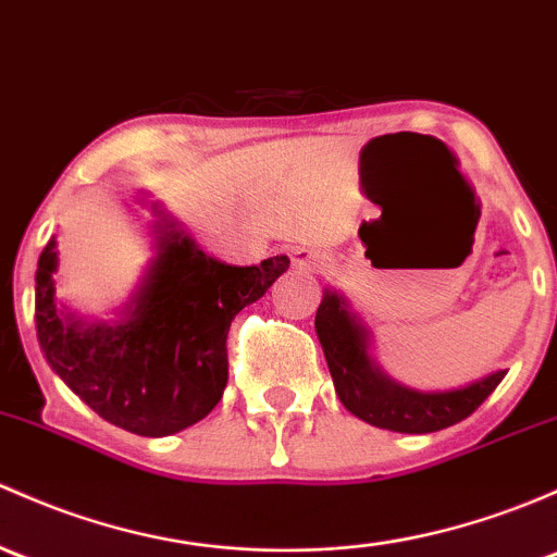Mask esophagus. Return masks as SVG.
<instances>
[{
  "instance_id": "1",
  "label": "esophagus",
  "mask_w": 557,
  "mask_h": 557,
  "mask_svg": "<svg viewBox=\"0 0 557 557\" xmlns=\"http://www.w3.org/2000/svg\"><path fill=\"white\" fill-rule=\"evenodd\" d=\"M290 263L296 269H304V272H320L325 267V256L320 250L309 248H294L290 250Z\"/></svg>"
}]
</instances>
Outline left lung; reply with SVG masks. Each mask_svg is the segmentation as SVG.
<instances>
[{
	"mask_svg": "<svg viewBox=\"0 0 557 557\" xmlns=\"http://www.w3.org/2000/svg\"><path fill=\"white\" fill-rule=\"evenodd\" d=\"M320 347L338 400L349 413L379 430L426 435L459 424L499 386L507 371H494L456 389H413L389 376L371 352L373 333L336 288L323 290L314 318Z\"/></svg>",
	"mask_w": 557,
	"mask_h": 557,
	"instance_id": "1",
	"label": "left lung"
}]
</instances>
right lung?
<instances>
[{"label":"right lung","instance_id":"right-lung-1","mask_svg":"<svg viewBox=\"0 0 557 557\" xmlns=\"http://www.w3.org/2000/svg\"><path fill=\"white\" fill-rule=\"evenodd\" d=\"M149 205L151 256L136 290L111 320H87L55 296L58 237L37 263V338L52 371L101 419L165 437L208 417L230 382L226 333L234 314L288 272V256L232 267L205 256L189 232Z\"/></svg>","mask_w":557,"mask_h":557}]
</instances>
